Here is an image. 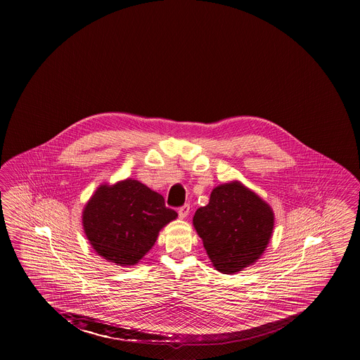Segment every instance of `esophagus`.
<instances>
[{
  "mask_svg": "<svg viewBox=\"0 0 360 360\" xmlns=\"http://www.w3.org/2000/svg\"><path fill=\"white\" fill-rule=\"evenodd\" d=\"M188 213H190V206L188 205L181 206V207L178 209L179 219H186L188 216Z\"/></svg>",
  "mask_w": 360,
  "mask_h": 360,
  "instance_id": "1",
  "label": "esophagus"
}]
</instances>
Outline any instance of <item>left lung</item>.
I'll return each instance as SVG.
<instances>
[{
	"mask_svg": "<svg viewBox=\"0 0 360 360\" xmlns=\"http://www.w3.org/2000/svg\"><path fill=\"white\" fill-rule=\"evenodd\" d=\"M193 225L214 269L233 274L263 254L273 235L274 213L254 191L233 181L213 188Z\"/></svg>",
	"mask_w": 360,
	"mask_h": 360,
	"instance_id": "1",
	"label": "left lung"
}]
</instances>
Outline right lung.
Here are the masks:
<instances>
[{"instance_id": "obj_1", "label": "right lung", "mask_w": 360, "mask_h": 360, "mask_svg": "<svg viewBox=\"0 0 360 360\" xmlns=\"http://www.w3.org/2000/svg\"><path fill=\"white\" fill-rule=\"evenodd\" d=\"M178 213L136 179L101 185L82 213L86 238L108 262L135 266L155 244L159 231Z\"/></svg>"}]
</instances>
